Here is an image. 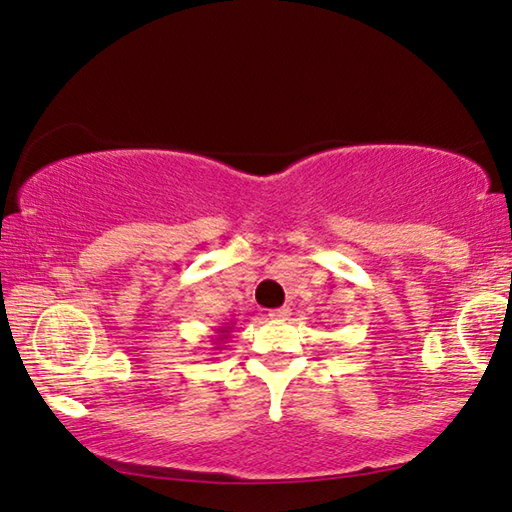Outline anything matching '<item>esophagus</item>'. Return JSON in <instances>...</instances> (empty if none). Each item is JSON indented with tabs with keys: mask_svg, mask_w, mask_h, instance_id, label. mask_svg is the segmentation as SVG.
<instances>
[{
	"mask_svg": "<svg viewBox=\"0 0 512 512\" xmlns=\"http://www.w3.org/2000/svg\"><path fill=\"white\" fill-rule=\"evenodd\" d=\"M289 316H291V309L289 307H280V309L268 311V318H271V320H287Z\"/></svg>",
	"mask_w": 512,
	"mask_h": 512,
	"instance_id": "1",
	"label": "esophagus"
}]
</instances>
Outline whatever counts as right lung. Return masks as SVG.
Instances as JSON below:
<instances>
[{"label":"right lung","instance_id":"add662e5","mask_svg":"<svg viewBox=\"0 0 512 512\" xmlns=\"http://www.w3.org/2000/svg\"><path fill=\"white\" fill-rule=\"evenodd\" d=\"M230 332H232V325L225 323V327L216 329V336H219V339H216V341H228V339H230ZM216 341H214V343H216ZM219 348H225V345L219 343V345H216V350H219Z\"/></svg>","mask_w":512,"mask_h":512}]
</instances>
